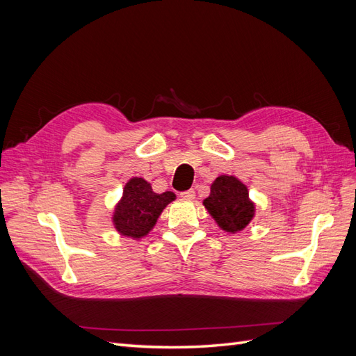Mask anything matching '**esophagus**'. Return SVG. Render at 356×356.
<instances>
[{
  "instance_id": "obj_1",
  "label": "esophagus",
  "mask_w": 356,
  "mask_h": 356,
  "mask_svg": "<svg viewBox=\"0 0 356 356\" xmlns=\"http://www.w3.org/2000/svg\"><path fill=\"white\" fill-rule=\"evenodd\" d=\"M179 196H181L182 199L193 200V199H195V196H196V191L193 190V188H190V190H186V191H181V193H179Z\"/></svg>"
}]
</instances>
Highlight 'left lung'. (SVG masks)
<instances>
[{
    "label": "left lung",
    "instance_id": "8db88e82",
    "mask_svg": "<svg viewBox=\"0 0 356 356\" xmlns=\"http://www.w3.org/2000/svg\"><path fill=\"white\" fill-rule=\"evenodd\" d=\"M203 204L218 227L227 233L243 230L255 213V204L246 186L232 175H220L212 182L211 195Z\"/></svg>",
    "mask_w": 356,
    "mask_h": 356
}]
</instances>
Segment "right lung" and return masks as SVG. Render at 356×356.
<instances>
[{
  "mask_svg": "<svg viewBox=\"0 0 356 356\" xmlns=\"http://www.w3.org/2000/svg\"><path fill=\"white\" fill-rule=\"evenodd\" d=\"M177 199L175 193H154L144 178H131L123 188L113 213L115 230L126 238L141 239L156 225L157 218L170 202Z\"/></svg>",
  "mask_w": 356,
  "mask_h": 356,
  "instance_id": "right-lung-1",
  "label": "right lung"
}]
</instances>
